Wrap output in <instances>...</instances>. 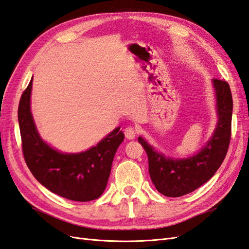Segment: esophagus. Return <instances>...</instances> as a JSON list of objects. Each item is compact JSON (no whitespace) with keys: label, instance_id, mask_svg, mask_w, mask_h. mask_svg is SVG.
<instances>
[{"label":"esophagus","instance_id":"1","mask_svg":"<svg viewBox=\"0 0 249 249\" xmlns=\"http://www.w3.org/2000/svg\"><path fill=\"white\" fill-rule=\"evenodd\" d=\"M124 135L127 139H134L136 137V130L133 126H127L124 129Z\"/></svg>","mask_w":249,"mask_h":249}]
</instances>
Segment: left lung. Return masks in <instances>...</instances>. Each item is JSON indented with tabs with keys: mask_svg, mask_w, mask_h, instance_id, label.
Masks as SVG:
<instances>
[{
	"mask_svg": "<svg viewBox=\"0 0 249 249\" xmlns=\"http://www.w3.org/2000/svg\"><path fill=\"white\" fill-rule=\"evenodd\" d=\"M218 122L212 137L198 153L187 158H172L138 137L149 159V173L156 190L166 197H181L206 183L226 156L231 140L232 97L230 85L213 79Z\"/></svg>",
	"mask_w": 249,
	"mask_h": 249,
	"instance_id": "1",
	"label": "left lung"
}]
</instances>
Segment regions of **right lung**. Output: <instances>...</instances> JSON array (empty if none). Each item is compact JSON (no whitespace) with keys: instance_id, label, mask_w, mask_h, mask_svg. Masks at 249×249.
I'll return each instance as SVG.
<instances>
[{"instance_id":"1","label":"right lung","mask_w":249,"mask_h":249,"mask_svg":"<svg viewBox=\"0 0 249 249\" xmlns=\"http://www.w3.org/2000/svg\"><path fill=\"white\" fill-rule=\"evenodd\" d=\"M32 79L19 100L18 118L23 154L30 172L47 190L72 201L97 199L106 190L114 156L124 134L114 129L89 150L62 153L39 136L31 113Z\"/></svg>"}]
</instances>
